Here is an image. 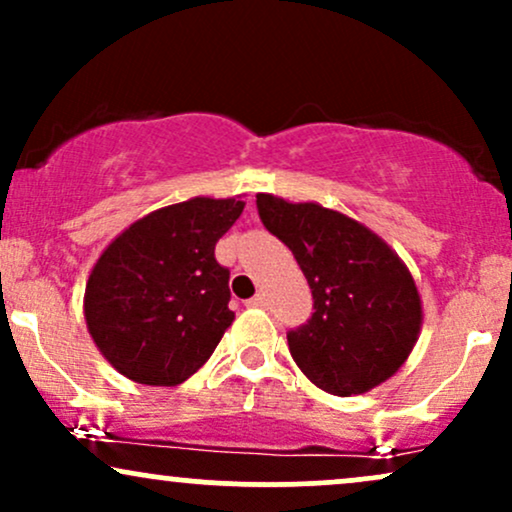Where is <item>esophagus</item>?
Returning <instances> with one entry per match:
<instances>
[{
	"instance_id": "34e87169",
	"label": "esophagus",
	"mask_w": 512,
	"mask_h": 512,
	"mask_svg": "<svg viewBox=\"0 0 512 512\" xmlns=\"http://www.w3.org/2000/svg\"><path fill=\"white\" fill-rule=\"evenodd\" d=\"M245 305H248V308H264V293H257V296H252Z\"/></svg>"
}]
</instances>
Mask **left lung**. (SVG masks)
<instances>
[{
	"instance_id": "obj_1",
	"label": "left lung",
	"mask_w": 512,
	"mask_h": 512,
	"mask_svg": "<svg viewBox=\"0 0 512 512\" xmlns=\"http://www.w3.org/2000/svg\"><path fill=\"white\" fill-rule=\"evenodd\" d=\"M260 219L296 257L315 313L291 330L289 349L310 383L363 395L404 366L424 322L409 267L378 233L317 202L257 195Z\"/></svg>"
}]
</instances>
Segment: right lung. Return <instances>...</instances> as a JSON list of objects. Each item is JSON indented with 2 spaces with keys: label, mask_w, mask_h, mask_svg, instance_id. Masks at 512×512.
Instances as JSON below:
<instances>
[{
  "label": "right lung",
  "mask_w": 512,
  "mask_h": 512,
  "mask_svg": "<svg viewBox=\"0 0 512 512\" xmlns=\"http://www.w3.org/2000/svg\"><path fill=\"white\" fill-rule=\"evenodd\" d=\"M243 195L192 197L129 223L86 281L88 334L117 373L173 387L207 363L236 320L214 245L243 214Z\"/></svg>",
  "instance_id": "add662e5"
}]
</instances>
